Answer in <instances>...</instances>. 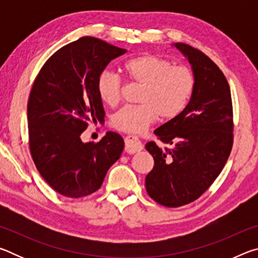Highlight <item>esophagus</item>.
Returning a JSON list of instances; mask_svg holds the SVG:
<instances>
[{"instance_id":"1","label":"esophagus","mask_w":258,"mask_h":258,"mask_svg":"<svg viewBox=\"0 0 258 258\" xmlns=\"http://www.w3.org/2000/svg\"><path fill=\"white\" fill-rule=\"evenodd\" d=\"M125 151L128 154H135V152L141 151L143 149L142 142L140 141L138 137L135 135H127L125 137Z\"/></svg>"}]
</instances>
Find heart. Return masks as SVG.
<instances>
[{
  "label": "heart",
  "instance_id": "1",
  "mask_svg": "<svg viewBox=\"0 0 258 258\" xmlns=\"http://www.w3.org/2000/svg\"><path fill=\"white\" fill-rule=\"evenodd\" d=\"M128 80L141 85L138 106L121 108L112 117V126L121 132L140 134L158 119L169 120L184 110L196 86V77L186 66H173L171 61L154 54L126 60L121 66ZM101 101L116 107L121 100L123 82L115 74L103 72L97 81Z\"/></svg>",
  "mask_w": 258,
  "mask_h": 258
}]
</instances>
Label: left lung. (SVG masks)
I'll list each match as a JSON object with an SVG mask.
<instances>
[{
  "label": "left lung",
  "instance_id": "left-lung-1",
  "mask_svg": "<svg viewBox=\"0 0 258 258\" xmlns=\"http://www.w3.org/2000/svg\"><path fill=\"white\" fill-rule=\"evenodd\" d=\"M192 66L196 86L180 115L155 130L146 149L155 165L146 176L150 198L165 207L197 200L223 169L233 146V109L229 83L214 61L184 43H175Z\"/></svg>",
  "mask_w": 258,
  "mask_h": 258
}]
</instances>
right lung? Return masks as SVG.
<instances>
[{
    "label": "right lung",
    "instance_id": "1",
    "mask_svg": "<svg viewBox=\"0 0 258 258\" xmlns=\"http://www.w3.org/2000/svg\"><path fill=\"white\" fill-rule=\"evenodd\" d=\"M125 52L99 38L81 37L54 52L35 78L27 104L30 155L47 184L64 197L99 190L124 149L118 133L87 143L81 134L104 118L98 77Z\"/></svg>",
    "mask_w": 258,
    "mask_h": 258
}]
</instances>
